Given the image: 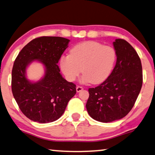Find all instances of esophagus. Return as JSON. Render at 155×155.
I'll use <instances>...</instances> for the list:
<instances>
[{
  "instance_id": "1",
  "label": "esophagus",
  "mask_w": 155,
  "mask_h": 155,
  "mask_svg": "<svg viewBox=\"0 0 155 155\" xmlns=\"http://www.w3.org/2000/svg\"><path fill=\"white\" fill-rule=\"evenodd\" d=\"M76 90H77V92H80L81 91H82L83 90V87H81V86H77V88H76Z\"/></svg>"
}]
</instances>
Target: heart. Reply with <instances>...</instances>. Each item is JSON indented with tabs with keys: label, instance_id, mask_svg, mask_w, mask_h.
<instances>
[{
	"label": "heart",
	"instance_id": "1",
	"mask_svg": "<svg viewBox=\"0 0 155 155\" xmlns=\"http://www.w3.org/2000/svg\"><path fill=\"white\" fill-rule=\"evenodd\" d=\"M115 59L116 52L113 47L87 41L74 46L70 54L61 56L60 66L69 81H74L82 71V82L99 84L111 74Z\"/></svg>",
	"mask_w": 155,
	"mask_h": 155
}]
</instances>
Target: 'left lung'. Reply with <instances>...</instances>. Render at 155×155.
Here are the masks:
<instances>
[{"instance_id": "1", "label": "left lung", "mask_w": 155, "mask_h": 155, "mask_svg": "<svg viewBox=\"0 0 155 155\" xmlns=\"http://www.w3.org/2000/svg\"><path fill=\"white\" fill-rule=\"evenodd\" d=\"M113 44L116 64L103 83L89 88L86 104L89 115L101 122L125 117L134 106L143 82L141 60L133 47L122 39H116Z\"/></svg>"}]
</instances>
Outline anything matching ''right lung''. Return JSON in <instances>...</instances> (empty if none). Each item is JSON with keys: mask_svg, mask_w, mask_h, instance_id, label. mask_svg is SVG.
Instances as JSON below:
<instances>
[{"mask_svg": "<svg viewBox=\"0 0 155 155\" xmlns=\"http://www.w3.org/2000/svg\"><path fill=\"white\" fill-rule=\"evenodd\" d=\"M69 41L61 37H40L28 43L15 60L12 73L13 96L21 111L31 120L48 123L58 120L77 92L75 84L62 77L57 65ZM35 60L43 63L45 74L32 83L25 77V69Z\"/></svg>", "mask_w": 155, "mask_h": 155, "instance_id": "add662e5", "label": "right lung"}]
</instances>
